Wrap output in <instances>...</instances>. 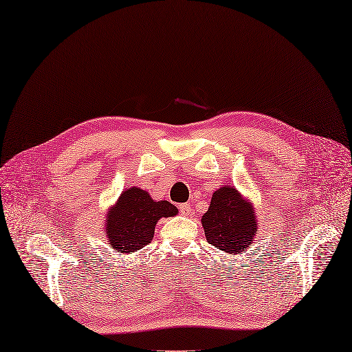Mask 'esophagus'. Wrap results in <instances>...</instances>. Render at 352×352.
<instances>
[{
	"label": "esophagus",
	"instance_id": "esophagus-1",
	"mask_svg": "<svg viewBox=\"0 0 352 352\" xmlns=\"http://www.w3.org/2000/svg\"><path fill=\"white\" fill-rule=\"evenodd\" d=\"M177 208H179V212H181L182 216H190V212H191V205L190 204H181Z\"/></svg>",
	"mask_w": 352,
	"mask_h": 352
}]
</instances>
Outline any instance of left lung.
<instances>
[{"label": "left lung", "mask_w": 352, "mask_h": 352, "mask_svg": "<svg viewBox=\"0 0 352 352\" xmlns=\"http://www.w3.org/2000/svg\"><path fill=\"white\" fill-rule=\"evenodd\" d=\"M202 225L206 241L232 255L245 252L256 234L254 208L231 186H221L214 192Z\"/></svg>", "instance_id": "8db88e82"}]
</instances>
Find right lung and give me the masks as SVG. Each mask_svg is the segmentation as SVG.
<instances>
[{
	"mask_svg": "<svg viewBox=\"0 0 352 352\" xmlns=\"http://www.w3.org/2000/svg\"><path fill=\"white\" fill-rule=\"evenodd\" d=\"M177 210L167 200L155 202L144 190L129 188L106 219L109 246L121 254L136 252L153 240L156 221L176 216Z\"/></svg>",
	"mask_w": 352,
	"mask_h": 352,
	"instance_id": "1",
	"label": "right lung"
}]
</instances>
